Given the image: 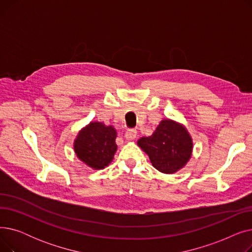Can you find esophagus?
Here are the masks:
<instances>
[{"instance_id":"34e87169","label":"esophagus","mask_w":252,"mask_h":252,"mask_svg":"<svg viewBox=\"0 0 252 252\" xmlns=\"http://www.w3.org/2000/svg\"><path fill=\"white\" fill-rule=\"evenodd\" d=\"M126 140H134L136 137H137V130L135 128H128L126 131Z\"/></svg>"}]
</instances>
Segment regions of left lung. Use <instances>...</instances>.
Segmentation results:
<instances>
[{
	"mask_svg": "<svg viewBox=\"0 0 252 252\" xmlns=\"http://www.w3.org/2000/svg\"><path fill=\"white\" fill-rule=\"evenodd\" d=\"M152 165L163 174H174L187 163L192 153V139L183 126L163 119L150 137L138 141Z\"/></svg>",
	"mask_w": 252,
	"mask_h": 252,
	"instance_id": "1",
	"label": "left lung"
}]
</instances>
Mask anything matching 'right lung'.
Returning <instances> with one entry per match:
<instances>
[{
    "mask_svg": "<svg viewBox=\"0 0 252 252\" xmlns=\"http://www.w3.org/2000/svg\"><path fill=\"white\" fill-rule=\"evenodd\" d=\"M116 130L101 123H91L79 131L74 142L77 157L89 166L101 169L113 159L117 149Z\"/></svg>",
    "mask_w": 252,
    "mask_h": 252,
    "instance_id": "add662e5",
    "label": "right lung"
}]
</instances>
